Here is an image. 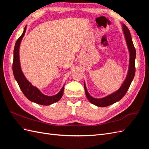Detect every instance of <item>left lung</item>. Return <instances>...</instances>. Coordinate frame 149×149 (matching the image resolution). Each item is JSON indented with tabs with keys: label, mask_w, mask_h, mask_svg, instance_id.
I'll return each instance as SVG.
<instances>
[{
	"label": "left lung",
	"mask_w": 149,
	"mask_h": 149,
	"mask_svg": "<svg viewBox=\"0 0 149 149\" xmlns=\"http://www.w3.org/2000/svg\"><path fill=\"white\" fill-rule=\"evenodd\" d=\"M123 29L125 35V38L126 40V43H127L129 50L130 52V61L129 71L127 75V77H126L124 82L122 84L120 88L116 92L112 93L105 97L101 99H96L89 95V94L87 91L86 87V84L85 83H84L86 95L88 100L91 102V103L98 107H106L120 100L124 96L126 93H127L135 76V72H136L135 59H136V49H135V47L134 46L131 35H130V31L127 27V26L125 24H123Z\"/></svg>",
	"instance_id": "8db88e82"
}]
</instances>
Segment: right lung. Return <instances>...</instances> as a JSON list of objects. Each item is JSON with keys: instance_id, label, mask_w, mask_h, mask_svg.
<instances>
[{"instance_id": "right-lung-1", "label": "right lung", "mask_w": 149, "mask_h": 149, "mask_svg": "<svg viewBox=\"0 0 149 149\" xmlns=\"http://www.w3.org/2000/svg\"><path fill=\"white\" fill-rule=\"evenodd\" d=\"M25 31L26 26L24 29L23 33L22 34L19 39L17 40L14 49H13V60L12 65L13 75H14L15 79H16L22 93H24V95L28 100L31 102L43 106L52 104L53 103L58 101L61 98L63 94L64 86L60 90V91L56 94V95L48 96L44 95L38 89L31 85L29 81L25 78L21 70L19 60V47L25 33Z\"/></svg>"}]
</instances>
